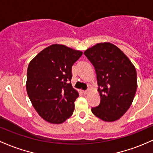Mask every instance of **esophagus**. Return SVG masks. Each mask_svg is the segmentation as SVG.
<instances>
[{"label":"esophagus","mask_w":153,"mask_h":153,"mask_svg":"<svg viewBox=\"0 0 153 153\" xmlns=\"http://www.w3.org/2000/svg\"><path fill=\"white\" fill-rule=\"evenodd\" d=\"M90 92V90H85V91H83V93L85 94V95H87V94H89V92Z\"/></svg>","instance_id":"obj_1"}]
</instances>
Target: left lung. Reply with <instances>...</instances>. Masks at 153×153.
<instances>
[{
    "label": "left lung",
    "instance_id": "obj_1",
    "mask_svg": "<svg viewBox=\"0 0 153 153\" xmlns=\"http://www.w3.org/2000/svg\"><path fill=\"white\" fill-rule=\"evenodd\" d=\"M84 54L95 69L100 102L92 108L96 117L107 122L119 119L133 102L137 88L134 64L117 46L108 42L89 48Z\"/></svg>",
    "mask_w": 153,
    "mask_h": 153
}]
</instances>
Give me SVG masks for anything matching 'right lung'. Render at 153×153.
<instances>
[{
    "mask_svg": "<svg viewBox=\"0 0 153 153\" xmlns=\"http://www.w3.org/2000/svg\"><path fill=\"white\" fill-rule=\"evenodd\" d=\"M83 53L64 45L53 44L42 50L29 63L27 95L41 118L62 123L74 111L79 92L72 87L71 66Z\"/></svg>",
    "mask_w": 153,
    "mask_h": 153,
    "instance_id": "1",
    "label": "right lung"
}]
</instances>
